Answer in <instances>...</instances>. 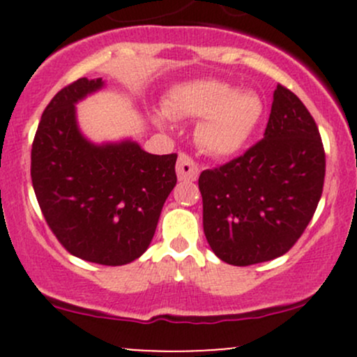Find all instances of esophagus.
I'll return each instance as SVG.
<instances>
[{"mask_svg": "<svg viewBox=\"0 0 357 357\" xmlns=\"http://www.w3.org/2000/svg\"><path fill=\"white\" fill-rule=\"evenodd\" d=\"M176 173L181 181H195L199 174V167L190 154L181 153L178 158V165H176Z\"/></svg>", "mask_w": 357, "mask_h": 357, "instance_id": "obj_1", "label": "esophagus"}]
</instances>
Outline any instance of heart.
<instances>
[{
	"label": "heart",
	"instance_id": "b5f03b06",
	"mask_svg": "<svg viewBox=\"0 0 357 357\" xmlns=\"http://www.w3.org/2000/svg\"><path fill=\"white\" fill-rule=\"evenodd\" d=\"M165 110L171 117L202 121L198 144L208 154L227 158L248 142L264 114L261 99L253 92L220 80H196L174 87L166 97Z\"/></svg>",
	"mask_w": 357,
	"mask_h": 357
}]
</instances>
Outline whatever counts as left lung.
I'll return each instance as SVG.
<instances>
[{
  "label": "left lung",
  "mask_w": 357,
  "mask_h": 357,
  "mask_svg": "<svg viewBox=\"0 0 357 357\" xmlns=\"http://www.w3.org/2000/svg\"><path fill=\"white\" fill-rule=\"evenodd\" d=\"M324 176L319 127L278 84L264 139L199 174L204 235L216 257L247 267L289 252L317 210Z\"/></svg>",
  "instance_id": "left-lung-1"
}]
</instances>
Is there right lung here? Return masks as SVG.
Masks as SVG:
<instances>
[{"mask_svg": "<svg viewBox=\"0 0 357 357\" xmlns=\"http://www.w3.org/2000/svg\"><path fill=\"white\" fill-rule=\"evenodd\" d=\"M102 85V79H79L55 93L31 144V183L61 247L82 260L117 267L149 247L178 181V154H149L129 141H85L73 104Z\"/></svg>", "mask_w": 357, "mask_h": 357, "instance_id": "add662e5", "label": "right lung"}]
</instances>
